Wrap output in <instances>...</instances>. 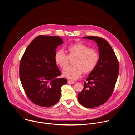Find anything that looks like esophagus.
<instances>
[{
    "label": "esophagus",
    "instance_id": "esophagus-1",
    "mask_svg": "<svg viewBox=\"0 0 135 135\" xmlns=\"http://www.w3.org/2000/svg\"><path fill=\"white\" fill-rule=\"evenodd\" d=\"M68 84H74V81H70V80H68Z\"/></svg>",
    "mask_w": 135,
    "mask_h": 135
}]
</instances>
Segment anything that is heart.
<instances>
[{"instance_id": "heart-1", "label": "heart", "mask_w": 135, "mask_h": 135, "mask_svg": "<svg viewBox=\"0 0 135 135\" xmlns=\"http://www.w3.org/2000/svg\"><path fill=\"white\" fill-rule=\"evenodd\" d=\"M67 50L68 55L63 50L57 51L54 55L56 64L61 68H65L68 65L69 58L74 57L72 62L74 65L67 67L62 71V75L66 78L72 80L78 79L83 71L87 73L92 71L97 64V52L81 43L70 44Z\"/></svg>"}]
</instances>
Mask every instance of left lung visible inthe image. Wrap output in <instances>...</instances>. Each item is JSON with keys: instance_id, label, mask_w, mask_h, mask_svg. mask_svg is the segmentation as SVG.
<instances>
[{"instance_id": "left-lung-1", "label": "left lung", "mask_w": 135, "mask_h": 135, "mask_svg": "<svg viewBox=\"0 0 135 135\" xmlns=\"http://www.w3.org/2000/svg\"><path fill=\"white\" fill-rule=\"evenodd\" d=\"M82 38L97 43L99 59L89 74L78 99L82 106L94 108L104 104L110 97L118 78L119 64L111 46L105 40L94 36Z\"/></svg>"}]
</instances>
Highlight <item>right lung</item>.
<instances>
[{
  "label": "right lung",
  "mask_w": 135,
  "mask_h": 135,
  "mask_svg": "<svg viewBox=\"0 0 135 135\" xmlns=\"http://www.w3.org/2000/svg\"><path fill=\"white\" fill-rule=\"evenodd\" d=\"M63 43L58 36H40L23 54L19 69L20 79L28 97L36 105L50 107L60 98L61 87L67 80L56 78L61 73L54 55L56 47Z\"/></svg>",
  "instance_id": "add662e5"
}]
</instances>
